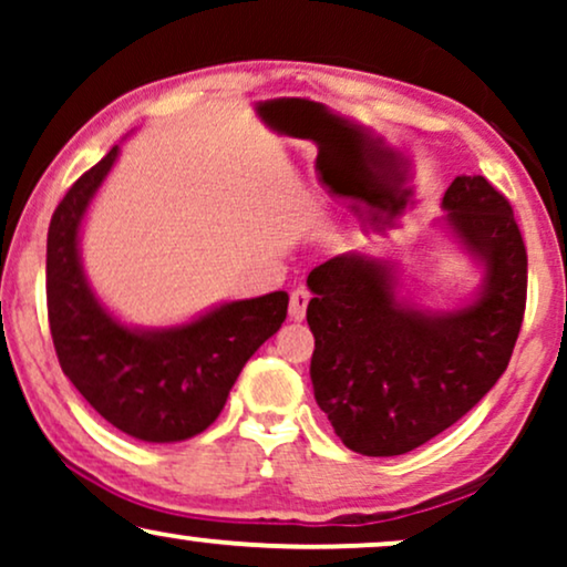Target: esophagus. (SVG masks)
<instances>
[{
  "label": "esophagus",
  "mask_w": 567,
  "mask_h": 567,
  "mask_svg": "<svg viewBox=\"0 0 567 567\" xmlns=\"http://www.w3.org/2000/svg\"><path fill=\"white\" fill-rule=\"evenodd\" d=\"M309 299H312V293H309L307 289H301V286H299V289L291 291V299H289V317H291L293 322L305 320Z\"/></svg>",
  "instance_id": "obj_1"
}]
</instances>
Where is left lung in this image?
<instances>
[{
    "label": "left lung",
    "instance_id": "8db88e82",
    "mask_svg": "<svg viewBox=\"0 0 567 567\" xmlns=\"http://www.w3.org/2000/svg\"><path fill=\"white\" fill-rule=\"evenodd\" d=\"M446 221L487 266L475 305L425 315L394 299L392 268L361 252L317 266L315 400L340 441L367 456L413 452L467 415L514 353L526 309V247L514 208L483 175L454 177Z\"/></svg>",
    "mask_w": 567,
    "mask_h": 567
}]
</instances>
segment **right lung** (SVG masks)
Listing matches in <instances>:
<instances>
[{
	"label": "right lung",
	"mask_w": 567,
	"mask_h": 567,
	"mask_svg": "<svg viewBox=\"0 0 567 567\" xmlns=\"http://www.w3.org/2000/svg\"><path fill=\"white\" fill-rule=\"evenodd\" d=\"M118 157L113 146L61 198L45 243V305L61 371L84 400L128 436L167 444L219 417L247 359L281 328L289 297L229 301L175 330L115 322L84 281L76 235L90 198Z\"/></svg>",
	"instance_id": "1"
}]
</instances>
